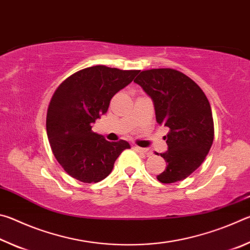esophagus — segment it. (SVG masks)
<instances>
[{
  "instance_id": "1",
  "label": "esophagus",
  "mask_w": 250,
  "mask_h": 250,
  "mask_svg": "<svg viewBox=\"0 0 250 250\" xmlns=\"http://www.w3.org/2000/svg\"><path fill=\"white\" fill-rule=\"evenodd\" d=\"M134 150L139 152V153H145L146 155H151V152L147 150V149H145V147H140V146H134Z\"/></svg>"
}]
</instances>
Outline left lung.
Wrapping results in <instances>:
<instances>
[{
	"label": "left lung",
	"instance_id": "obj_1",
	"mask_svg": "<svg viewBox=\"0 0 250 250\" xmlns=\"http://www.w3.org/2000/svg\"><path fill=\"white\" fill-rule=\"evenodd\" d=\"M134 83L153 100L158 124L170 130L164 137L168 150L161 153L167 167L156 179L166 184L186 179L204 162L213 145L208 99L194 80L172 68L142 70Z\"/></svg>",
	"mask_w": 250,
	"mask_h": 250
}]
</instances>
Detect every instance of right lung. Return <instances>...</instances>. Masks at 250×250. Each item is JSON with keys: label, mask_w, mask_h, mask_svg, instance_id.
Returning <instances> with one entry per match:
<instances>
[{"label": "right lung", "mask_w": 250, "mask_h": 250, "mask_svg": "<svg viewBox=\"0 0 250 250\" xmlns=\"http://www.w3.org/2000/svg\"><path fill=\"white\" fill-rule=\"evenodd\" d=\"M139 70L98 65L62 82L50 99L46 131L53 154L68 174L83 183H97L111 173L116 160L130 145L109 142L92 132L91 124L107 112L110 100L132 82Z\"/></svg>", "instance_id": "right-lung-1"}]
</instances>
